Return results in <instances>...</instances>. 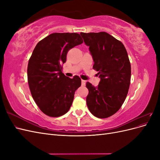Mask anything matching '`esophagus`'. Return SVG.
<instances>
[{"label":"esophagus","mask_w":160,"mask_h":160,"mask_svg":"<svg viewBox=\"0 0 160 160\" xmlns=\"http://www.w3.org/2000/svg\"><path fill=\"white\" fill-rule=\"evenodd\" d=\"M85 83H86V81H85V80H83V79L81 80V83H82V85H85Z\"/></svg>","instance_id":"obj_1"}]
</instances>
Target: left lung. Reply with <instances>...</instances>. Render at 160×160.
<instances>
[{
  "label": "left lung",
  "instance_id": "left-lung-1",
  "mask_svg": "<svg viewBox=\"0 0 160 160\" xmlns=\"http://www.w3.org/2000/svg\"><path fill=\"white\" fill-rule=\"evenodd\" d=\"M100 78L98 87L87 82L86 98L90 112L98 118L115 114L126 98L130 85L131 65L122 42L105 32H81Z\"/></svg>",
  "mask_w": 160,
  "mask_h": 160
}]
</instances>
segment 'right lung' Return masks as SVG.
Segmentation results:
<instances>
[{
    "mask_svg": "<svg viewBox=\"0 0 160 160\" xmlns=\"http://www.w3.org/2000/svg\"><path fill=\"white\" fill-rule=\"evenodd\" d=\"M83 43L78 33H52L38 42L28 61V83L32 98L50 117L65 114L72 105L75 91L81 85L78 76L72 79L62 72L67 52Z\"/></svg>",
    "mask_w": 160,
    "mask_h": 160,
    "instance_id": "add662e5",
    "label": "right lung"
}]
</instances>
